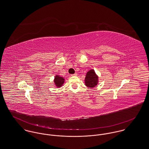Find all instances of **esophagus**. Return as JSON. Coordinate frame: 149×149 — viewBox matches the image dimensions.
I'll return each mask as SVG.
<instances>
[{
	"mask_svg": "<svg viewBox=\"0 0 149 149\" xmlns=\"http://www.w3.org/2000/svg\"><path fill=\"white\" fill-rule=\"evenodd\" d=\"M77 73H75L74 74H71V76H77Z\"/></svg>",
	"mask_w": 149,
	"mask_h": 149,
	"instance_id": "obj_1",
	"label": "esophagus"
}]
</instances>
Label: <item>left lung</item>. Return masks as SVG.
<instances>
[{
  "label": "left lung",
  "mask_w": 149,
  "mask_h": 149,
  "mask_svg": "<svg viewBox=\"0 0 149 149\" xmlns=\"http://www.w3.org/2000/svg\"><path fill=\"white\" fill-rule=\"evenodd\" d=\"M98 78L95 71L93 70H89L86 74L85 78V84L88 87H95L98 84Z\"/></svg>",
  "instance_id": "obj_1"
}]
</instances>
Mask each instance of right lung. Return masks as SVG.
Returning a JSON list of instances; mask_svg holds the SVG:
<instances>
[{"mask_svg":"<svg viewBox=\"0 0 149 149\" xmlns=\"http://www.w3.org/2000/svg\"><path fill=\"white\" fill-rule=\"evenodd\" d=\"M64 80H65V79H63L61 77L56 75L54 77V82L57 87H61L63 85V84L64 83Z\"/></svg>","mask_w":149,"mask_h":149,"instance_id":"obj_1","label":"right lung"}]
</instances>
